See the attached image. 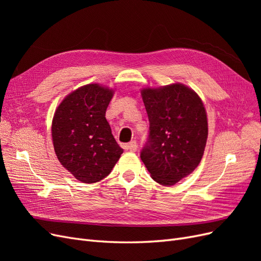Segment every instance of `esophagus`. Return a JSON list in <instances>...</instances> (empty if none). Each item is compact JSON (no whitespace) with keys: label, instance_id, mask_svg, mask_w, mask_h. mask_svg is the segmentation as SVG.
<instances>
[{"label":"esophagus","instance_id":"esophagus-1","mask_svg":"<svg viewBox=\"0 0 261 261\" xmlns=\"http://www.w3.org/2000/svg\"><path fill=\"white\" fill-rule=\"evenodd\" d=\"M125 149L129 150V151H132V152H135L137 150V143L135 140H133V141H130L128 145L125 146Z\"/></svg>","mask_w":261,"mask_h":261}]
</instances>
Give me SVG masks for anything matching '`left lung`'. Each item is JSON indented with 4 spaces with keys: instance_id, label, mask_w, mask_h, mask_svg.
Masks as SVG:
<instances>
[{
    "instance_id": "8db88e82",
    "label": "left lung",
    "mask_w": 261,
    "mask_h": 261,
    "mask_svg": "<svg viewBox=\"0 0 261 261\" xmlns=\"http://www.w3.org/2000/svg\"><path fill=\"white\" fill-rule=\"evenodd\" d=\"M149 118V135L140 158L151 177L171 186L198 167L208 137L201 99L188 87L174 84L141 91Z\"/></svg>"
}]
</instances>
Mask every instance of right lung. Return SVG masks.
Returning <instances> with one entry per match:
<instances>
[{
    "instance_id": "obj_1",
    "label": "right lung",
    "mask_w": 261,
    "mask_h": 261,
    "mask_svg": "<svg viewBox=\"0 0 261 261\" xmlns=\"http://www.w3.org/2000/svg\"><path fill=\"white\" fill-rule=\"evenodd\" d=\"M113 91L97 84L81 87L61 102L52 121V139L61 164L86 184L107 177L123 149L106 118Z\"/></svg>"
}]
</instances>
